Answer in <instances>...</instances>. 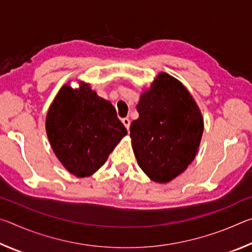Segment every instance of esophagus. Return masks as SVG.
I'll return each mask as SVG.
<instances>
[{
	"mask_svg": "<svg viewBox=\"0 0 252 252\" xmlns=\"http://www.w3.org/2000/svg\"><path fill=\"white\" fill-rule=\"evenodd\" d=\"M122 123H123V125H125V126L126 127V130L130 129V120H129V119H127V118L122 119Z\"/></svg>",
	"mask_w": 252,
	"mask_h": 252,
	"instance_id": "esophagus-1",
	"label": "esophagus"
}]
</instances>
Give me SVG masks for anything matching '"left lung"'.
<instances>
[{
	"label": "left lung",
	"instance_id": "left-lung-1",
	"mask_svg": "<svg viewBox=\"0 0 252 252\" xmlns=\"http://www.w3.org/2000/svg\"><path fill=\"white\" fill-rule=\"evenodd\" d=\"M136 110L130 136L139 167L152 181L170 182L197 155L202 114L185 85L165 72L142 93Z\"/></svg>",
	"mask_w": 252,
	"mask_h": 252
}]
</instances>
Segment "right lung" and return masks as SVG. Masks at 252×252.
<instances>
[{
	"instance_id": "1",
	"label": "right lung",
	"mask_w": 252,
	"mask_h": 252,
	"mask_svg": "<svg viewBox=\"0 0 252 252\" xmlns=\"http://www.w3.org/2000/svg\"><path fill=\"white\" fill-rule=\"evenodd\" d=\"M51 147L70 173L78 178L97 171L127 132L111 102L81 82L63 85L46 114Z\"/></svg>"
}]
</instances>
